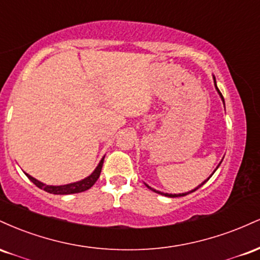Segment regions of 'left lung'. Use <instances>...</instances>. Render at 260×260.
Here are the masks:
<instances>
[{"label":"left lung","instance_id":"obj_1","mask_svg":"<svg viewBox=\"0 0 260 260\" xmlns=\"http://www.w3.org/2000/svg\"><path fill=\"white\" fill-rule=\"evenodd\" d=\"M214 83H215V88H216V90H217V92H219V94H220V96H221V99H222V101H223L222 94H221V92H220V90H219V88H217V86H216V82H215V77H214ZM220 164H221V162H220ZM220 164H219V165H217V168H219V166H220ZM217 168H216V169H217ZM215 171H216V170H215ZM215 171H214V172H215ZM211 176H213V174H211V175H210V177H211ZM210 177H209V178H210ZM209 178H208V180H209ZM208 180H207V181H208ZM207 181H204V182H203V183H201V184H199V186H198V187H197V188H194V189H193V190H189V192H187V193H180V194H169V193H162V192H160V190H156V189H154V188L149 187V186H148V184H145V186H147V187L149 188V189L154 190V192H155V193H159V194H162V196H165V197H170V198H176V197H183V196H187V194H189V193L194 192V190H197V189H198V188H199V187H202V186H203V184H204V183H205V182H207Z\"/></svg>","mask_w":260,"mask_h":260}]
</instances>
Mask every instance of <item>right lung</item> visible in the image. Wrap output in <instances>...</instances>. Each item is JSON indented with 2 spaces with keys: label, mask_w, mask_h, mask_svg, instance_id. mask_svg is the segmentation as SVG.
Wrapping results in <instances>:
<instances>
[{
  "label": "right lung",
  "mask_w": 260,
  "mask_h": 260,
  "mask_svg": "<svg viewBox=\"0 0 260 260\" xmlns=\"http://www.w3.org/2000/svg\"><path fill=\"white\" fill-rule=\"evenodd\" d=\"M105 157V156H104ZM104 157L100 160L99 165L96 166V169L92 171V174L88 177H85L84 180L78 181V182H74V183H68V184H63V186H47V184L43 183V182L38 181L37 178L31 177L30 175L24 174L26 175V177L30 180L35 186L40 188V189H44L45 192L47 193H51V194H73V193H80V192H84V190H88L89 188H91L94 186L95 182L98 181L99 176L101 174V169H103V164H104Z\"/></svg>",
  "instance_id": "obj_1"
}]
</instances>
